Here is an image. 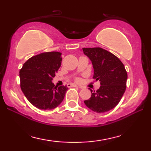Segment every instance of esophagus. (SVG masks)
I'll return each mask as SVG.
<instances>
[{"mask_svg": "<svg viewBox=\"0 0 151 151\" xmlns=\"http://www.w3.org/2000/svg\"><path fill=\"white\" fill-rule=\"evenodd\" d=\"M68 87H72V86H73V87H78L80 88H82L81 86H78V85H76V84H68Z\"/></svg>", "mask_w": 151, "mask_h": 151, "instance_id": "34e87169", "label": "esophagus"}]
</instances>
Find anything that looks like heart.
I'll return each instance as SVG.
<instances>
[{
	"instance_id": "heart-1",
	"label": "heart",
	"mask_w": 151,
	"mask_h": 151,
	"mask_svg": "<svg viewBox=\"0 0 151 151\" xmlns=\"http://www.w3.org/2000/svg\"><path fill=\"white\" fill-rule=\"evenodd\" d=\"M78 80H79V79H77V81H78Z\"/></svg>"
}]
</instances>
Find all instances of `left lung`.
Returning a JSON list of instances; mask_svg holds the SVG:
<instances>
[{
  "mask_svg": "<svg viewBox=\"0 0 151 151\" xmlns=\"http://www.w3.org/2000/svg\"><path fill=\"white\" fill-rule=\"evenodd\" d=\"M84 54L91 62L93 78L100 82V87L93 92L91 97L84 102L91 110L105 113L117 105L126 90L127 73L118 58L100 47L82 48Z\"/></svg>",
  "mask_w": 151,
  "mask_h": 151,
  "instance_id": "obj_1",
  "label": "left lung"
}]
</instances>
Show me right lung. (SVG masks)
<instances>
[{
	"instance_id": "obj_1",
	"label": "right lung",
	"mask_w": 151,
	"mask_h": 151,
	"mask_svg": "<svg viewBox=\"0 0 151 151\" xmlns=\"http://www.w3.org/2000/svg\"><path fill=\"white\" fill-rule=\"evenodd\" d=\"M62 53H42L28 60L20 71V88L31 104L41 110H51L61 104L68 89L52 82L61 66Z\"/></svg>"
}]
</instances>
